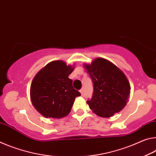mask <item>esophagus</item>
<instances>
[{
    "label": "esophagus",
    "instance_id": "34e87169",
    "mask_svg": "<svg viewBox=\"0 0 156 156\" xmlns=\"http://www.w3.org/2000/svg\"><path fill=\"white\" fill-rule=\"evenodd\" d=\"M80 92L81 93V95H83V88H82V89H81V90H80Z\"/></svg>",
    "mask_w": 156,
    "mask_h": 156
}]
</instances>
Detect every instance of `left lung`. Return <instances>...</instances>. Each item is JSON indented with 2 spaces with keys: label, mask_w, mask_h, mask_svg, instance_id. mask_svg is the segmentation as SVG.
Returning <instances> with one entry per match:
<instances>
[{
  "label": "left lung",
  "mask_w": 156,
  "mask_h": 156,
  "mask_svg": "<svg viewBox=\"0 0 156 156\" xmlns=\"http://www.w3.org/2000/svg\"><path fill=\"white\" fill-rule=\"evenodd\" d=\"M93 83V94L87 104L93 113L102 117L113 116L126 105L131 86L124 73L111 61L97 58L83 64Z\"/></svg>",
  "instance_id": "obj_1"
}]
</instances>
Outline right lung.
<instances>
[{
  "mask_svg": "<svg viewBox=\"0 0 156 156\" xmlns=\"http://www.w3.org/2000/svg\"><path fill=\"white\" fill-rule=\"evenodd\" d=\"M74 68L63 61H54L35 75L30 87V98L43 116L59 119L70 112L75 98L81 95L68 78Z\"/></svg>",
  "mask_w": 156,
  "mask_h": 156,
  "instance_id": "add662e5",
  "label": "right lung"
}]
</instances>
